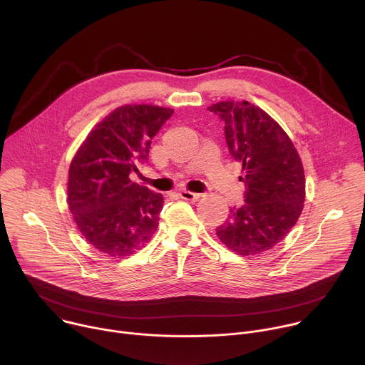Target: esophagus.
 Returning a JSON list of instances; mask_svg holds the SVG:
<instances>
[{"label": "esophagus", "instance_id": "esophagus-1", "mask_svg": "<svg viewBox=\"0 0 365 365\" xmlns=\"http://www.w3.org/2000/svg\"><path fill=\"white\" fill-rule=\"evenodd\" d=\"M179 196L185 200H197L200 197V193H193V192H189V190H180Z\"/></svg>", "mask_w": 365, "mask_h": 365}]
</instances>
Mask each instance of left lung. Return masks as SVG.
I'll return each mask as SVG.
<instances>
[{
    "label": "left lung",
    "mask_w": 365,
    "mask_h": 365,
    "mask_svg": "<svg viewBox=\"0 0 365 365\" xmlns=\"http://www.w3.org/2000/svg\"><path fill=\"white\" fill-rule=\"evenodd\" d=\"M207 110L224 123L230 154L242 165L240 180L245 185L244 205L231 207L217 235L240 255L267 251L289 234L303 210L299 154L282 127L247 101H222Z\"/></svg>",
    "instance_id": "left-lung-1"
}]
</instances>
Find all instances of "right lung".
<instances>
[{
    "label": "right lung",
    "instance_id": "right-lung-1",
    "mask_svg": "<svg viewBox=\"0 0 365 365\" xmlns=\"http://www.w3.org/2000/svg\"><path fill=\"white\" fill-rule=\"evenodd\" d=\"M173 110L125 106L102 120L71 163L68 203L83 238L96 250L124 257L140 250L159 227L162 193L130 179L148 162L153 137Z\"/></svg>",
    "mask_w": 365,
    "mask_h": 365
}]
</instances>
